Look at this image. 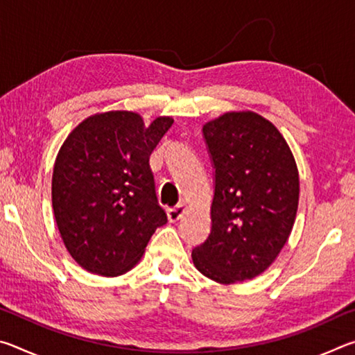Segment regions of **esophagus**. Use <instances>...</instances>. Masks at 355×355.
Listing matches in <instances>:
<instances>
[{
	"label": "esophagus",
	"mask_w": 355,
	"mask_h": 355,
	"mask_svg": "<svg viewBox=\"0 0 355 355\" xmlns=\"http://www.w3.org/2000/svg\"><path fill=\"white\" fill-rule=\"evenodd\" d=\"M166 211H167V218H169L171 222L178 220L183 216V213L186 211V205L184 203H178V205H175V207L167 208Z\"/></svg>",
	"instance_id": "obj_1"
}]
</instances>
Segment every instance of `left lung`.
<instances>
[{"label":"left lung","mask_w":355,"mask_h":355,"mask_svg":"<svg viewBox=\"0 0 355 355\" xmlns=\"http://www.w3.org/2000/svg\"><path fill=\"white\" fill-rule=\"evenodd\" d=\"M214 169L211 230L192 250L219 284L254 279L284 248L296 219L299 173L279 130L255 112H227L203 125Z\"/></svg>","instance_id":"1"}]
</instances>
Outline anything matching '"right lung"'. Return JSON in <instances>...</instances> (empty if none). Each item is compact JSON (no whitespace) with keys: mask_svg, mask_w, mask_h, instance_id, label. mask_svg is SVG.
Wrapping results in <instances>:
<instances>
[{"mask_svg":"<svg viewBox=\"0 0 355 355\" xmlns=\"http://www.w3.org/2000/svg\"><path fill=\"white\" fill-rule=\"evenodd\" d=\"M171 117L150 127L136 112L97 114L71 131L53 169L51 199L65 248L86 271L114 277L139 261L167 222L148 158Z\"/></svg>","mask_w":355,"mask_h":355,"instance_id":"add662e5","label":"right lung"}]
</instances>
